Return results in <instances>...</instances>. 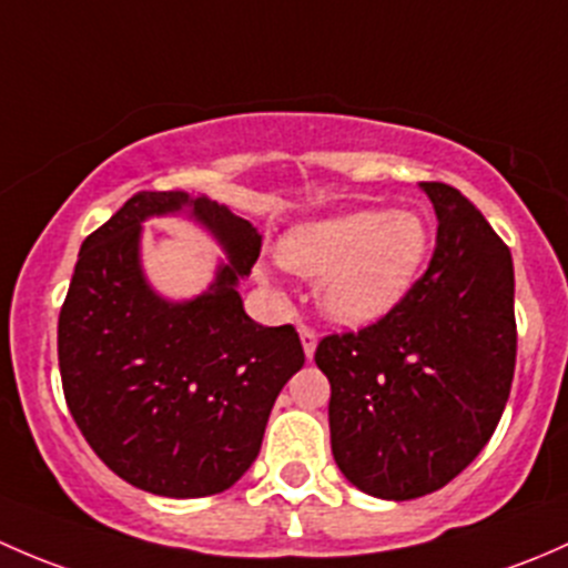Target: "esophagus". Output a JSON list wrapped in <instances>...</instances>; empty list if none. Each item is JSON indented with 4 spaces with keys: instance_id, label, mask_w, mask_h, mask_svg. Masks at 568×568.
I'll return each mask as SVG.
<instances>
[{
    "instance_id": "obj_1",
    "label": "esophagus",
    "mask_w": 568,
    "mask_h": 568,
    "mask_svg": "<svg viewBox=\"0 0 568 568\" xmlns=\"http://www.w3.org/2000/svg\"><path fill=\"white\" fill-rule=\"evenodd\" d=\"M301 344H303V353H306V358L312 361L314 353H317V333L312 331V327H301Z\"/></svg>"
}]
</instances>
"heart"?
<instances>
[{"label":"heart","instance_id":"heart-1","mask_svg":"<svg viewBox=\"0 0 568 568\" xmlns=\"http://www.w3.org/2000/svg\"><path fill=\"white\" fill-rule=\"evenodd\" d=\"M432 254V226L418 210H347L297 224L278 245L284 267L317 282V308L342 327L388 317Z\"/></svg>","mask_w":568,"mask_h":568}]
</instances>
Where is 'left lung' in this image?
<instances>
[{
  "label": "left lung",
  "mask_w": 568,
  "mask_h": 568,
  "mask_svg": "<svg viewBox=\"0 0 568 568\" xmlns=\"http://www.w3.org/2000/svg\"><path fill=\"white\" fill-rule=\"evenodd\" d=\"M420 191L437 215L429 271L388 317L314 355L331 383L333 459L383 500L435 493L478 457L517 361L511 251L457 189Z\"/></svg>",
  "instance_id": "left-lung-1"
}]
</instances>
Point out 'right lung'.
<instances>
[{
    "mask_svg": "<svg viewBox=\"0 0 568 568\" xmlns=\"http://www.w3.org/2000/svg\"><path fill=\"white\" fill-rule=\"evenodd\" d=\"M185 214L225 251L209 290L161 296L141 262L143 221ZM262 248L256 226L185 191H139L81 243L60 312L70 415L106 467L144 493L204 498L241 481L286 379L295 327H265L237 292Z\"/></svg>",
    "mask_w": 568,
    "mask_h": 568,
    "instance_id": "right-lung-1",
    "label": "right lung"
}]
</instances>
